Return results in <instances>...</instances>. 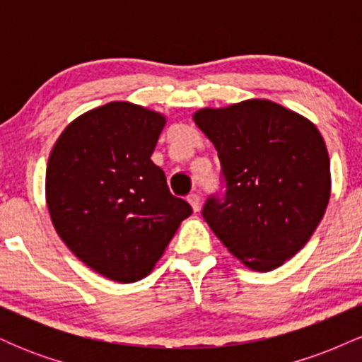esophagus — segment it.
Listing matches in <instances>:
<instances>
[{"mask_svg":"<svg viewBox=\"0 0 362 362\" xmlns=\"http://www.w3.org/2000/svg\"><path fill=\"white\" fill-rule=\"evenodd\" d=\"M187 201L190 202V206H192V209L195 211V213H197L199 207H201V195L192 192V194L187 195Z\"/></svg>","mask_w":362,"mask_h":362,"instance_id":"esophagus-1","label":"esophagus"}]
</instances>
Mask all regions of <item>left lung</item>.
Masks as SVG:
<instances>
[{"instance_id":"1","label":"left lung","mask_w":362,"mask_h":362,"mask_svg":"<svg viewBox=\"0 0 362 362\" xmlns=\"http://www.w3.org/2000/svg\"><path fill=\"white\" fill-rule=\"evenodd\" d=\"M195 124L218 149L224 192L202 218L253 271L279 267L305 247L330 197V160L308 119L269 100L202 109Z\"/></svg>"}]
</instances>
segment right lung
Instances as JSON below:
<instances>
[{
  "label": "right lung",
  "mask_w": 362,
  "mask_h": 362,
  "mask_svg": "<svg viewBox=\"0 0 362 362\" xmlns=\"http://www.w3.org/2000/svg\"><path fill=\"white\" fill-rule=\"evenodd\" d=\"M163 115L112 102L73 120L54 144L45 197L61 240L95 272L136 282L192 214L151 161Z\"/></svg>",
  "instance_id": "right-lung-1"
}]
</instances>
